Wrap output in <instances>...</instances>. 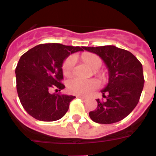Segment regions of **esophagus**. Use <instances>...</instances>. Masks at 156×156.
I'll return each mask as SVG.
<instances>
[{"label":"esophagus","mask_w":156,"mask_h":156,"mask_svg":"<svg viewBox=\"0 0 156 156\" xmlns=\"http://www.w3.org/2000/svg\"><path fill=\"white\" fill-rule=\"evenodd\" d=\"M77 98H81V99H82V100H83V101H86L87 99V98H85V97H82V96H77Z\"/></svg>","instance_id":"esophagus-1"}]
</instances>
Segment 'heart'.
<instances>
[{"mask_svg": "<svg viewBox=\"0 0 156 156\" xmlns=\"http://www.w3.org/2000/svg\"><path fill=\"white\" fill-rule=\"evenodd\" d=\"M82 59L94 70H97L101 67L102 61L95 54L85 53L82 55ZM76 64L75 56H70L65 60L63 65V73L66 76H71ZM98 87V83L94 80H83L80 78H74L69 81L68 90L70 93L76 94L78 96H87L94 89Z\"/></svg>", "mask_w": 156, "mask_h": 156, "instance_id": "obj_1", "label": "heart"}]
</instances>
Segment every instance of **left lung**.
Returning a JSON list of instances; mask_svg holds the SVG:
<instances>
[{
  "instance_id": "left-lung-1",
  "label": "left lung",
  "mask_w": 156,
  "mask_h": 156,
  "mask_svg": "<svg viewBox=\"0 0 156 156\" xmlns=\"http://www.w3.org/2000/svg\"><path fill=\"white\" fill-rule=\"evenodd\" d=\"M83 49L99 56L109 74L108 83L101 90L106 102L97 99L96 110L89 113V116L99 124L122 121L136 106L143 91L144 79L141 63L129 51L115 46H83Z\"/></svg>"
}]
</instances>
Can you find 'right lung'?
<instances>
[{
	"label": "right lung",
	"instance_id": "1",
	"mask_svg": "<svg viewBox=\"0 0 156 156\" xmlns=\"http://www.w3.org/2000/svg\"><path fill=\"white\" fill-rule=\"evenodd\" d=\"M83 51V46L59 43L40 44L20 58L16 69V89L21 104L35 119L54 122L62 118L69 110L73 95L50 92L56 87L65 88L62 66L70 54Z\"/></svg>",
	"mask_w": 156,
	"mask_h": 156
}]
</instances>
